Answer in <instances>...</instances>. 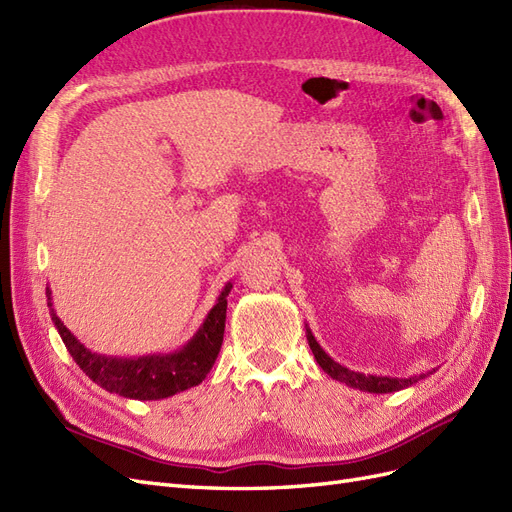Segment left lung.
Listing matches in <instances>:
<instances>
[{
    "label": "left lung",
    "instance_id": "1",
    "mask_svg": "<svg viewBox=\"0 0 512 512\" xmlns=\"http://www.w3.org/2000/svg\"><path fill=\"white\" fill-rule=\"evenodd\" d=\"M307 342H309V348H312L314 356H316V363L327 371V374L333 378V380H339L344 382L348 386H352V389H359V391H367V393H395V391H401L406 389V386H412L414 382L427 378L431 371H427V374H421V376H412V378H391V376H365L361 374V371H352L344 365H339L337 361H333L331 356L324 352L320 348V344L316 342V337L312 335V331L307 329Z\"/></svg>",
    "mask_w": 512,
    "mask_h": 512
}]
</instances>
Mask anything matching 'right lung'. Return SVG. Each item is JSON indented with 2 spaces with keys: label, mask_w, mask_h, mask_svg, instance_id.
<instances>
[{
  "label": "right lung",
  "mask_w": 512,
  "mask_h": 512,
  "mask_svg": "<svg viewBox=\"0 0 512 512\" xmlns=\"http://www.w3.org/2000/svg\"><path fill=\"white\" fill-rule=\"evenodd\" d=\"M230 288L232 284L228 282L220 292L218 303H215L211 312L207 314L205 322L200 324L196 335L181 350L170 354L136 356V359L91 352L66 329V324L55 314L49 288H46V299H49L51 320L55 322V329L59 331L61 339H64V344L76 365L108 393L147 401L164 399L185 389H192V386L207 378L224 342L228 305L226 297Z\"/></svg>",
  "instance_id": "obj_1"
}]
</instances>
